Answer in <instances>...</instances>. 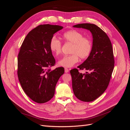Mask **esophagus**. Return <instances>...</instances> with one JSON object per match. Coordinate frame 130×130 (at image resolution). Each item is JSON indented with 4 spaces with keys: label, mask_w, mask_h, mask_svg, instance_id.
I'll return each instance as SVG.
<instances>
[{
    "label": "esophagus",
    "mask_w": 130,
    "mask_h": 130,
    "mask_svg": "<svg viewBox=\"0 0 130 130\" xmlns=\"http://www.w3.org/2000/svg\"><path fill=\"white\" fill-rule=\"evenodd\" d=\"M64 72H65V73H68L69 72V69H68V68H64Z\"/></svg>",
    "instance_id": "34e87169"
}]
</instances>
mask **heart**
<instances>
[{
  "label": "heart",
  "instance_id": "heart-1",
  "mask_svg": "<svg viewBox=\"0 0 130 130\" xmlns=\"http://www.w3.org/2000/svg\"><path fill=\"white\" fill-rule=\"evenodd\" d=\"M63 40L67 43H72L71 53L66 55L58 61V66L65 68H70L78 62L79 57L86 58L89 56L92 49V43L89 38L84 37L83 35L76 30H70L62 36ZM50 49L52 52L58 55L61 53L62 44L55 37H53L49 43Z\"/></svg>",
  "mask_w": 130,
  "mask_h": 130
}]
</instances>
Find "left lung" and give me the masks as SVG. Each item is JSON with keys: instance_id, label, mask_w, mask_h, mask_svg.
I'll list each match as a JSON object with an SVG mask.
<instances>
[{"instance_id": "obj_1", "label": "left lung", "mask_w": 130, "mask_h": 130, "mask_svg": "<svg viewBox=\"0 0 130 130\" xmlns=\"http://www.w3.org/2000/svg\"><path fill=\"white\" fill-rule=\"evenodd\" d=\"M73 26L89 30L92 35V52L77 67L88 72L80 73L75 68L70 73L74 95L81 101H93L104 93L109 83L115 66L112 45L107 34L95 24L83 23Z\"/></svg>"}]
</instances>
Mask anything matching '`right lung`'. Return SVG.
Returning <instances> with one entry per match:
<instances>
[{
  "mask_svg": "<svg viewBox=\"0 0 130 130\" xmlns=\"http://www.w3.org/2000/svg\"><path fill=\"white\" fill-rule=\"evenodd\" d=\"M62 29L59 25H39L30 31L21 45L18 56V79L25 94L37 103L52 99L57 82L64 74L63 67L48 69L55 64L50 41Z\"/></svg>",
  "mask_w": 130,
  "mask_h": 130,
  "instance_id": "obj_1",
  "label": "right lung"
}]
</instances>
